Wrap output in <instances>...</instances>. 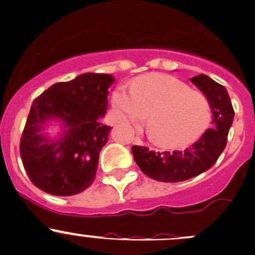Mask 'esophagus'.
<instances>
[{
    "instance_id": "34e87169",
    "label": "esophagus",
    "mask_w": 255,
    "mask_h": 255,
    "mask_svg": "<svg viewBox=\"0 0 255 255\" xmlns=\"http://www.w3.org/2000/svg\"><path fill=\"white\" fill-rule=\"evenodd\" d=\"M134 143H135V144H143L142 140H140L139 137H135L134 138Z\"/></svg>"
}]
</instances>
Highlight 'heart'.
<instances>
[{
    "instance_id": "1",
    "label": "heart",
    "mask_w": 255,
    "mask_h": 255,
    "mask_svg": "<svg viewBox=\"0 0 255 255\" xmlns=\"http://www.w3.org/2000/svg\"><path fill=\"white\" fill-rule=\"evenodd\" d=\"M112 105L125 120L140 125L148 118L153 143L179 149L198 140L212 120L211 103L204 95L173 76L149 73L133 86L122 85L112 95Z\"/></svg>"
}]
</instances>
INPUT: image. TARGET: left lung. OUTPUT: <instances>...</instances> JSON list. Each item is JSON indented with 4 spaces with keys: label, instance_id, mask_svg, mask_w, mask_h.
<instances>
[{
    "label": "left lung",
    "instance_id": "obj_1",
    "mask_svg": "<svg viewBox=\"0 0 255 255\" xmlns=\"http://www.w3.org/2000/svg\"><path fill=\"white\" fill-rule=\"evenodd\" d=\"M202 91L212 108V125L196 143L184 150L153 152L147 147L133 145L135 163L145 175L159 182H183L208 170L217 162L227 144L234 111L226 87L206 75L190 78Z\"/></svg>",
    "mask_w": 255,
    "mask_h": 255
}]
</instances>
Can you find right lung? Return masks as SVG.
Masks as SVG:
<instances>
[{
  "mask_svg": "<svg viewBox=\"0 0 255 255\" xmlns=\"http://www.w3.org/2000/svg\"><path fill=\"white\" fill-rule=\"evenodd\" d=\"M113 82L112 75L83 73L54 83L33 101L19 152L37 188L66 197L92 184L111 130L101 118L107 113L108 88ZM52 125L60 128L56 136L48 133Z\"/></svg>",
  "mask_w": 255,
  "mask_h": 255,
  "instance_id": "1",
  "label": "right lung"
}]
</instances>
